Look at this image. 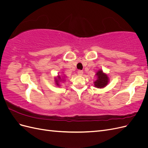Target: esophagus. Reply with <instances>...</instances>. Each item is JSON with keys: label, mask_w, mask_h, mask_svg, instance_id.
<instances>
[{"label": "esophagus", "mask_w": 148, "mask_h": 148, "mask_svg": "<svg viewBox=\"0 0 148 148\" xmlns=\"http://www.w3.org/2000/svg\"><path fill=\"white\" fill-rule=\"evenodd\" d=\"M83 74V71L82 70H78V75L79 76H82Z\"/></svg>", "instance_id": "esophagus-1"}]
</instances>
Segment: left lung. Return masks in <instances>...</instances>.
Listing matches in <instances>:
<instances>
[{
    "instance_id": "1",
    "label": "left lung",
    "mask_w": 148,
    "mask_h": 148,
    "mask_svg": "<svg viewBox=\"0 0 148 148\" xmlns=\"http://www.w3.org/2000/svg\"><path fill=\"white\" fill-rule=\"evenodd\" d=\"M96 75L97 76V79L94 82L95 87L97 88H103L107 86L109 81L107 75L103 73L102 70H100L97 71Z\"/></svg>"
}]
</instances>
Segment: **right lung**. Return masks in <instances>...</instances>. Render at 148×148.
Returning <instances> with one entry per match:
<instances>
[{
  "label": "right lung",
  "mask_w": 148,
  "mask_h": 148,
  "mask_svg": "<svg viewBox=\"0 0 148 148\" xmlns=\"http://www.w3.org/2000/svg\"><path fill=\"white\" fill-rule=\"evenodd\" d=\"M63 78V79H64V78ZM63 79H62V78H61V77H60V76L59 75V76H58V78H56L55 79V81H56V84L57 85V86H60V85H59V82H61V81H62V80H63Z\"/></svg>",
  "instance_id": "right-lung-1"
}]
</instances>
